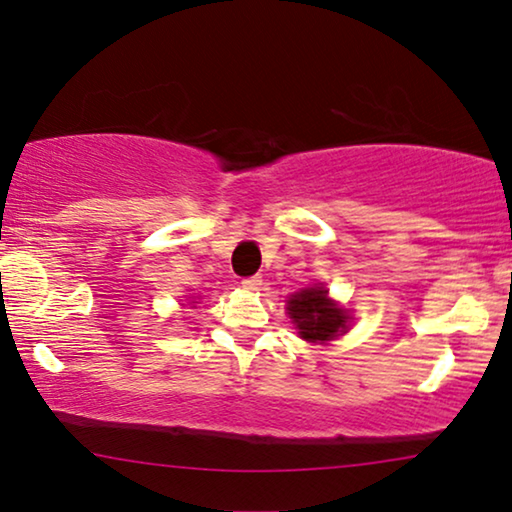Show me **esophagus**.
<instances>
[{"mask_svg":"<svg viewBox=\"0 0 512 512\" xmlns=\"http://www.w3.org/2000/svg\"><path fill=\"white\" fill-rule=\"evenodd\" d=\"M242 286L247 291H258L263 286V279H261V275H254V277H244L242 279Z\"/></svg>","mask_w":512,"mask_h":512,"instance_id":"obj_1","label":"esophagus"}]
</instances>
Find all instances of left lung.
Masks as SVG:
<instances>
[{"mask_svg": "<svg viewBox=\"0 0 512 512\" xmlns=\"http://www.w3.org/2000/svg\"><path fill=\"white\" fill-rule=\"evenodd\" d=\"M328 291L305 289L289 300V314L298 326L300 338L310 342H326L345 331L347 317L340 307H335L326 296Z\"/></svg>", "mask_w": 512, "mask_h": 512, "instance_id": "obj_1", "label": "left lung"}]
</instances>
